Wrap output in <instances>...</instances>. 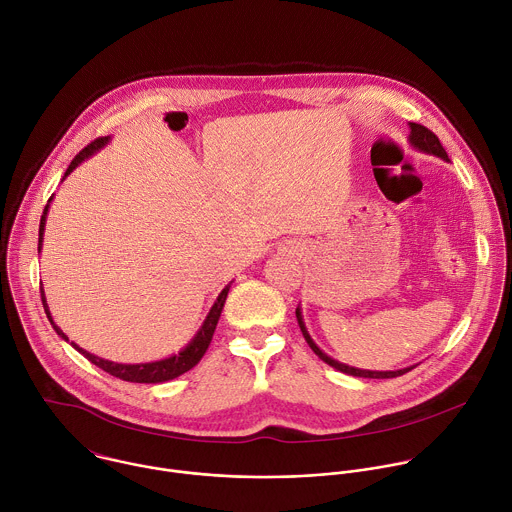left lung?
<instances>
[{"label": "left lung", "mask_w": 512, "mask_h": 512, "mask_svg": "<svg viewBox=\"0 0 512 512\" xmlns=\"http://www.w3.org/2000/svg\"><path fill=\"white\" fill-rule=\"evenodd\" d=\"M408 126H410L408 142H410V146H412L414 150L424 152V154H430V156H436V158L448 162V154L444 152L440 140H438L428 128H424V126H420V124H414V122H410ZM296 318H298V326H300V330H302V336H304V340L308 342V346L314 350V354H316L320 360H324L328 366H332V368H336V370H340V372H344V374L358 376V378H396V376H402V374H406L408 370H412V368L416 366V364H414V366L400 368V370H362V368H354V366L342 364V362L330 358L326 352H322V350L318 348V344L312 340V336H310L308 330H306V324H304L300 306L296 308Z\"/></svg>", "instance_id": "1"}]
</instances>
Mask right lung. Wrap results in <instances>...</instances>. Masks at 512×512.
Segmentation results:
<instances>
[{
    "label": "right lung",
    "instance_id": "right-lung-1",
    "mask_svg": "<svg viewBox=\"0 0 512 512\" xmlns=\"http://www.w3.org/2000/svg\"><path fill=\"white\" fill-rule=\"evenodd\" d=\"M110 142V136L106 138H98L94 140L88 148H84L74 160L72 164L68 166L66 174H64V180L82 164L86 162L90 156H94L96 152H100L106 144ZM54 200V196L48 200V206L44 208V214H42V220H40V240H38V252H42V242H44V230H46V218H48V210H50V202ZM230 286L232 282L218 294L216 302L212 304L208 316L204 318L200 330L194 334V338L178 352V354H172L168 358H162V360H154V362H140V364H122V362H112V360H106V358H100L84 348H80L76 342H70L68 336L64 334V330L54 322L52 314H50V308H48V300H46V294H44V288H42V302H44V310L48 314V320L52 322L54 330L58 332L60 338H64L66 342H70L80 354H84L92 364H96L98 368L106 370L108 374L116 376V378H122V380H128V382H140V384H158V382H166V380H172V378H178L180 374L188 372L190 368H194L202 356L206 354L210 342H212V336H214V330H216V324L220 320V314H222V308H224V302H226V296L230 292Z\"/></svg>",
    "mask_w": 512,
    "mask_h": 512
}]
</instances>
